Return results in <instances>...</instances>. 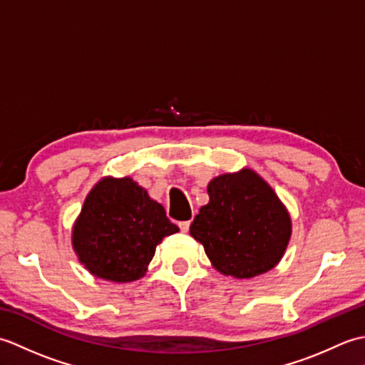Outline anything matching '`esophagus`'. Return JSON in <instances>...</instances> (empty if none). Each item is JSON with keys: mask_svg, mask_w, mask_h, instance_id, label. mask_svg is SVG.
Returning a JSON list of instances; mask_svg holds the SVG:
<instances>
[{"mask_svg": "<svg viewBox=\"0 0 365 365\" xmlns=\"http://www.w3.org/2000/svg\"><path fill=\"white\" fill-rule=\"evenodd\" d=\"M190 224H191V221H180V222H178V227H180L182 232H188Z\"/></svg>", "mask_w": 365, "mask_h": 365, "instance_id": "34e87169", "label": "esophagus"}]
</instances>
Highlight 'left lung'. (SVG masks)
Segmentation results:
<instances>
[{
	"label": "left lung",
	"mask_w": 365,
	"mask_h": 365,
	"mask_svg": "<svg viewBox=\"0 0 365 365\" xmlns=\"http://www.w3.org/2000/svg\"><path fill=\"white\" fill-rule=\"evenodd\" d=\"M208 204L190 226L212 265L226 276L247 279L267 273L282 259L292 235V220L273 188L242 169L208 183Z\"/></svg>",
	"instance_id": "left-lung-1"
}]
</instances>
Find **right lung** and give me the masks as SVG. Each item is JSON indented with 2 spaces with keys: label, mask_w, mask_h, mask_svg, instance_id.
<instances>
[{
  "label": "right lung",
  "mask_w": 365,
  "mask_h": 365,
  "mask_svg": "<svg viewBox=\"0 0 365 365\" xmlns=\"http://www.w3.org/2000/svg\"><path fill=\"white\" fill-rule=\"evenodd\" d=\"M175 232L163 205L133 178L105 177L84 200L72 245L91 274L131 282L145 274L157 245Z\"/></svg>",
  "instance_id": "right-lung-1"
}]
</instances>
